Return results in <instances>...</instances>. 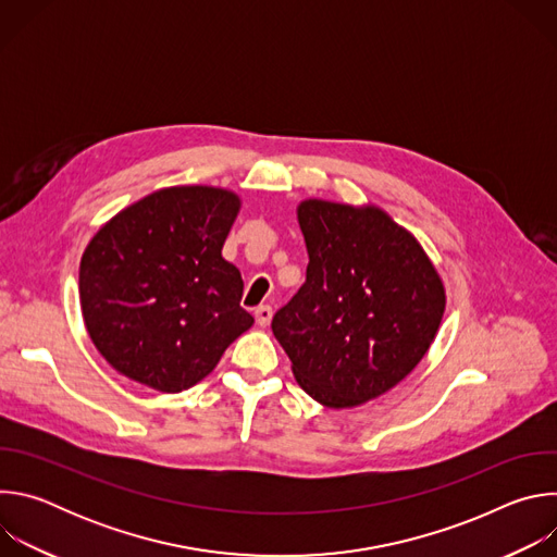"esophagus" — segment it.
<instances>
[{
	"label": "esophagus",
	"mask_w": 557,
	"mask_h": 557,
	"mask_svg": "<svg viewBox=\"0 0 557 557\" xmlns=\"http://www.w3.org/2000/svg\"><path fill=\"white\" fill-rule=\"evenodd\" d=\"M271 320H273V308L271 306H258L256 308V322H258V326L267 329L271 324Z\"/></svg>",
	"instance_id": "obj_1"
}]
</instances>
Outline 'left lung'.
Returning a JSON list of instances; mask_svg holds the SVG:
<instances>
[{"instance_id": "obj_1", "label": "left lung", "mask_w": 557, "mask_h": 557, "mask_svg": "<svg viewBox=\"0 0 557 557\" xmlns=\"http://www.w3.org/2000/svg\"><path fill=\"white\" fill-rule=\"evenodd\" d=\"M306 282L275 312L273 335L301 389L331 410L401 383L430 350L445 284L417 237L376 205H297Z\"/></svg>"}]
</instances>
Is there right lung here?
<instances>
[{
  "label": "right lung",
  "mask_w": 557,
  "mask_h": 557,
  "mask_svg": "<svg viewBox=\"0 0 557 557\" xmlns=\"http://www.w3.org/2000/svg\"><path fill=\"white\" fill-rule=\"evenodd\" d=\"M235 191L158 189L110 218L78 264L88 335L123 376L176 394L202 381L253 326L243 275L222 258Z\"/></svg>",
  "instance_id": "1"
}]
</instances>
